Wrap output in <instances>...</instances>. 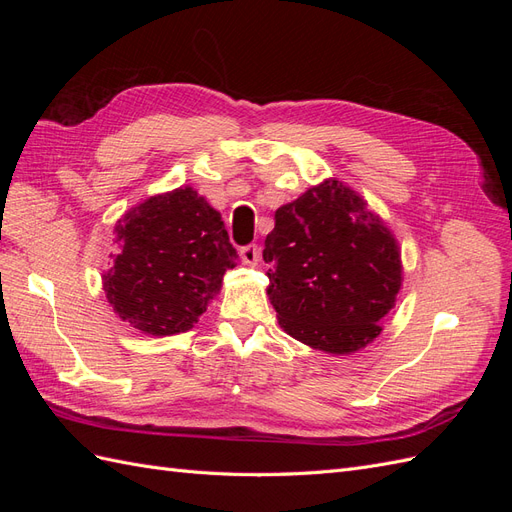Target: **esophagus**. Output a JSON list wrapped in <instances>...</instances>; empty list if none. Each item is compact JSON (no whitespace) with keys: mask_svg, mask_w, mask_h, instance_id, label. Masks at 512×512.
<instances>
[{"mask_svg":"<svg viewBox=\"0 0 512 512\" xmlns=\"http://www.w3.org/2000/svg\"><path fill=\"white\" fill-rule=\"evenodd\" d=\"M241 260L245 262V265H250V267H256L258 265V260H260V247L258 245H245V247H241Z\"/></svg>","mask_w":512,"mask_h":512,"instance_id":"obj_1","label":"esophagus"}]
</instances>
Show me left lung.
Segmentation results:
<instances>
[{"instance_id":"1","label":"left lung","mask_w":512,"mask_h":512,"mask_svg":"<svg viewBox=\"0 0 512 512\" xmlns=\"http://www.w3.org/2000/svg\"><path fill=\"white\" fill-rule=\"evenodd\" d=\"M262 258L282 329L329 354L374 342L404 280L393 232L337 179L275 211Z\"/></svg>"}]
</instances>
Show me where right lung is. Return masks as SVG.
Returning <instances> with one entry per match:
<instances>
[{
	"instance_id": "obj_1",
	"label": "right lung",
	"mask_w": 512,
	"mask_h": 512,
	"mask_svg": "<svg viewBox=\"0 0 512 512\" xmlns=\"http://www.w3.org/2000/svg\"><path fill=\"white\" fill-rule=\"evenodd\" d=\"M115 232L119 254L102 275L106 299L147 335L190 331L237 265L220 211L192 188L147 198Z\"/></svg>"
}]
</instances>
